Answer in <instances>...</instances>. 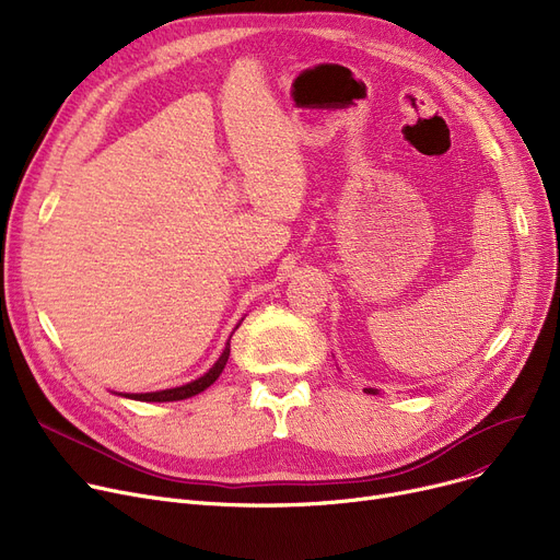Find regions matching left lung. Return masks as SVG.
Returning a JSON list of instances; mask_svg holds the SVG:
<instances>
[{
    "label": "left lung",
    "mask_w": 560,
    "mask_h": 560,
    "mask_svg": "<svg viewBox=\"0 0 560 560\" xmlns=\"http://www.w3.org/2000/svg\"><path fill=\"white\" fill-rule=\"evenodd\" d=\"M365 393H370V395H376V390H374V388H365Z\"/></svg>",
    "instance_id": "obj_1"
}]
</instances>
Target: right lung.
Instances as JSON below:
<instances>
[{"mask_svg": "<svg viewBox=\"0 0 560 560\" xmlns=\"http://www.w3.org/2000/svg\"><path fill=\"white\" fill-rule=\"evenodd\" d=\"M229 351H231V338L222 351V357L215 361V365L206 372L203 376L190 381V384L186 386H179V388H167V390H159V393H136V395H122V397H129V399H136V401H179V399H188V397H195L199 395L201 390L209 388L213 381L222 374L226 361H229Z\"/></svg>", "mask_w": 560, "mask_h": 560, "instance_id": "right-lung-1", "label": "right lung"}]
</instances>
